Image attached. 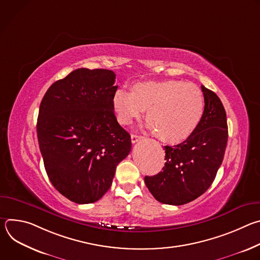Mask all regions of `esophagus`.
I'll return each mask as SVG.
<instances>
[{
	"mask_svg": "<svg viewBox=\"0 0 260 260\" xmlns=\"http://www.w3.org/2000/svg\"><path fill=\"white\" fill-rule=\"evenodd\" d=\"M131 138H132V142H133V143H137L138 141H140L141 139H143V137H142V136H139V135H134V134L132 135V137H131Z\"/></svg>",
	"mask_w": 260,
	"mask_h": 260,
	"instance_id": "obj_1",
	"label": "esophagus"
}]
</instances>
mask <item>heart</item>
Returning a JSON list of instances; mask_svg holds the SVG:
<instances>
[{
	"label": "heart",
	"mask_w": 260,
	"mask_h": 260,
	"mask_svg": "<svg viewBox=\"0 0 260 260\" xmlns=\"http://www.w3.org/2000/svg\"><path fill=\"white\" fill-rule=\"evenodd\" d=\"M118 121L127 125L146 109V126L167 143L187 140L199 127L205 111L202 91L181 80L137 82L131 91L118 89L112 99Z\"/></svg>",
	"instance_id": "obj_1"
}]
</instances>
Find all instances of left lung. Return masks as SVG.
I'll return each instance as SVG.
<instances>
[{"mask_svg": "<svg viewBox=\"0 0 260 260\" xmlns=\"http://www.w3.org/2000/svg\"><path fill=\"white\" fill-rule=\"evenodd\" d=\"M205 99L203 119L184 142L165 146L166 164L145 184L156 201L180 206L194 201L213 183L223 160L229 131L226 113L218 95L202 85Z\"/></svg>", "mask_w": 260, "mask_h": 260, "instance_id": "1", "label": "left lung"}]
</instances>
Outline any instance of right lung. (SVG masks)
I'll list each match as a JSON object with an SVG mask.
<instances>
[{
	"instance_id": "add662e5",
	"label": "right lung",
	"mask_w": 260,
	"mask_h": 260,
	"mask_svg": "<svg viewBox=\"0 0 260 260\" xmlns=\"http://www.w3.org/2000/svg\"><path fill=\"white\" fill-rule=\"evenodd\" d=\"M115 73L85 68L54 82L40 105L37 136L47 176L76 204L99 201L132 149L112 107Z\"/></svg>"
}]
</instances>
